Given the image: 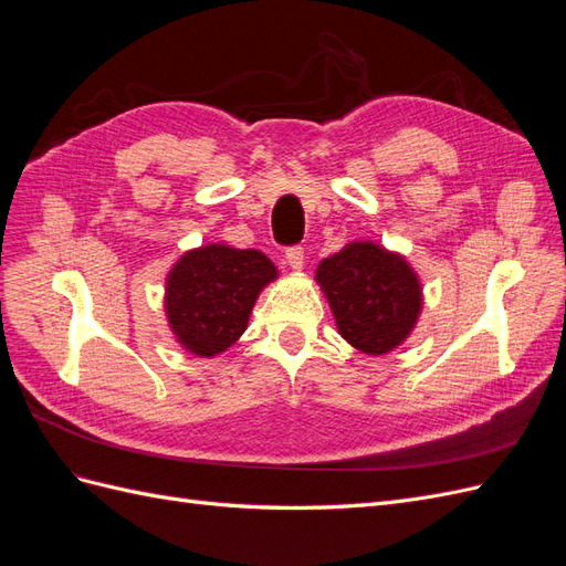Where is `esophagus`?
I'll use <instances>...</instances> for the list:
<instances>
[{"mask_svg":"<svg viewBox=\"0 0 566 566\" xmlns=\"http://www.w3.org/2000/svg\"><path fill=\"white\" fill-rule=\"evenodd\" d=\"M285 262H287V266H290V269L300 271V269L304 266V250H302L300 245H295V248H287V250H285Z\"/></svg>","mask_w":566,"mask_h":566,"instance_id":"obj_1","label":"esophagus"}]
</instances>
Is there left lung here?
Wrapping results in <instances>:
<instances>
[{
	"mask_svg": "<svg viewBox=\"0 0 566 566\" xmlns=\"http://www.w3.org/2000/svg\"><path fill=\"white\" fill-rule=\"evenodd\" d=\"M316 283L328 300L337 331L352 347L382 356L403 345L422 310L418 273L399 252L373 241L347 243L325 256Z\"/></svg>",
	"mask_w": 566,
	"mask_h": 566,
	"instance_id": "obj_1",
	"label": "left lung"
}]
</instances>
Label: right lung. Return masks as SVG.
Instances as JSON below:
<instances>
[{
	"instance_id": "1",
	"label": "right lung",
	"mask_w": 566,
	"mask_h": 566,
	"mask_svg": "<svg viewBox=\"0 0 566 566\" xmlns=\"http://www.w3.org/2000/svg\"><path fill=\"white\" fill-rule=\"evenodd\" d=\"M279 271L260 250L210 243L188 250L167 273L165 314L193 356L227 352L248 328L252 306Z\"/></svg>"
}]
</instances>
